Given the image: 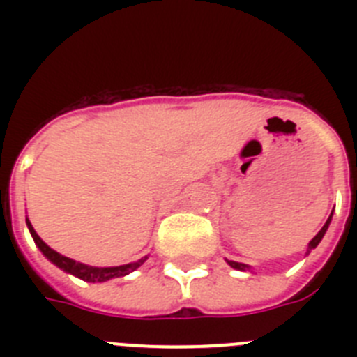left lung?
<instances>
[{
  "label": "left lung",
  "mask_w": 357,
  "mask_h": 357,
  "mask_svg": "<svg viewBox=\"0 0 357 357\" xmlns=\"http://www.w3.org/2000/svg\"><path fill=\"white\" fill-rule=\"evenodd\" d=\"M331 220H333V214H331V216L327 218L326 225L321 227V229H320V232H318V234L314 236V238L311 239V241H309V245H307V254H309V252H311V250H313V248H317V247H318V243L321 241V238H324V236H326L327 229H329V223H331ZM227 263H229L230 266H232V268H236V270H247V268H250V266H247V264H243V263H236V261H227Z\"/></svg>",
  "instance_id": "1"
}]
</instances>
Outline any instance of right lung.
Instances as JSON below:
<instances>
[{
  "label": "right lung",
  "instance_id": "right-lung-1",
  "mask_svg": "<svg viewBox=\"0 0 357 357\" xmlns=\"http://www.w3.org/2000/svg\"><path fill=\"white\" fill-rule=\"evenodd\" d=\"M26 225L30 229V234L36 241V245L39 247V250L43 252L50 261H52L55 266H59L61 270L64 272L71 273V275L78 277L82 280H87V282H105V280L110 279H116V277H123V275H128L130 272L137 270L144 261L148 259L146 255H144L143 259L135 261V263H128V264H121V266H109V268H98V266H89V264H84V263H78V261H73L66 255H61L59 252H55L53 248H50L43 239L39 238V234L36 232V229L31 227L30 220L26 218Z\"/></svg>",
  "mask_w": 357,
  "mask_h": 357
}]
</instances>
